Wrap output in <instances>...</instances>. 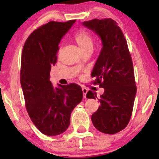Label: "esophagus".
Returning a JSON list of instances; mask_svg holds the SVG:
<instances>
[{"mask_svg":"<svg viewBox=\"0 0 159 159\" xmlns=\"http://www.w3.org/2000/svg\"><path fill=\"white\" fill-rule=\"evenodd\" d=\"M88 89L87 88H82V93H83V96L84 98H86V95H87V93H88Z\"/></svg>","mask_w":159,"mask_h":159,"instance_id":"1","label":"esophagus"}]
</instances>
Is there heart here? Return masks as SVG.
Listing matches in <instances>:
<instances>
[{"label": "heart", "mask_w": 159, "mask_h": 159, "mask_svg": "<svg viewBox=\"0 0 159 159\" xmlns=\"http://www.w3.org/2000/svg\"><path fill=\"white\" fill-rule=\"evenodd\" d=\"M74 40L82 52L93 49V38L90 34L86 30H80V31L76 32L75 36H74Z\"/></svg>", "instance_id": "b5f03b06"}]
</instances>
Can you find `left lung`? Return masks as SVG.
<instances>
[{
  "mask_svg": "<svg viewBox=\"0 0 159 159\" xmlns=\"http://www.w3.org/2000/svg\"><path fill=\"white\" fill-rule=\"evenodd\" d=\"M82 25L100 36L103 45L91 76L104 93L99 98L91 90L87 93L88 98H97L101 104L91 119L100 132L116 134L127 127L133 109L137 88L131 55L114 20L95 19Z\"/></svg>",
  "mask_w": 159,
  "mask_h": 159,
  "instance_id": "obj_1",
  "label": "left lung"
}]
</instances>
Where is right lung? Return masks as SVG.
I'll list each match as a JSON object with an SVG mask.
<instances>
[{"label": "right lung", "instance_id": "1", "mask_svg": "<svg viewBox=\"0 0 159 159\" xmlns=\"http://www.w3.org/2000/svg\"><path fill=\"white\" fill-rule=\"evenodd\" d=\"M75 21L43 25L30 34L23 47L20 82L25 106L32 122L45 135L66 131L71 111L83 98L77 84L53 88L49 80L51 66L57 61L58 44Z\"/></svg>", "mask_w": 159, "mask_h": 159}]
</instances>
